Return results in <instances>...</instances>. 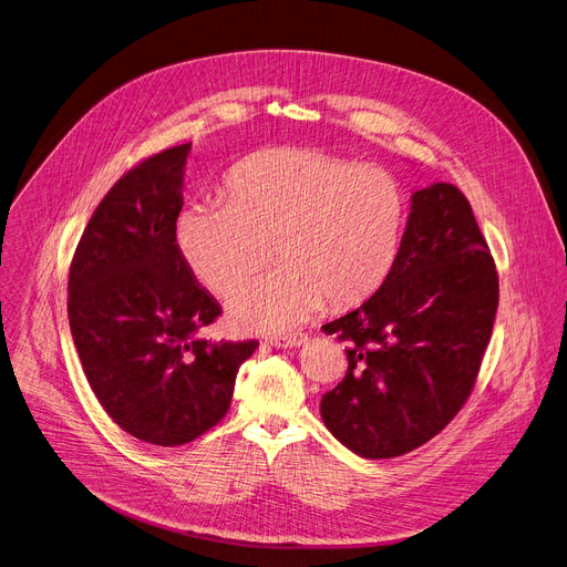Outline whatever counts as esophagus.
I'll list each match as a JSON object with an SVG mask.
<instances>
[{
    "instance_id": "1",
    "label": "esophagus",
    "mask_w": 567,
    "mask_h": 567,
    "mask_svg": "<svg viewBox=\"0 0 567 567\" xmlns=\"http://www.w3.org/2000/svg\"><path fill=\"white\" fill-rule=\"evenodd\" d=\"M307 341L305 334H289V337H271L269 343L274 348H296V346H302Z\"/></svg>"
}]
</instances>
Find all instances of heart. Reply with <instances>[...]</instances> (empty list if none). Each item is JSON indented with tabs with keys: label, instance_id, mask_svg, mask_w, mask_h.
I'll return each instance as SVG.
<instances>
[{
	"label": "heart",
	"instance_id": "1",
	"mask_svg": "<svg viewBox=\"0 0 567 567\" xmlns=\"http://www.w3.org/2000/svg\"><path fill=\"white\" fill-rule=\"evenodd\" d=\"M409 221V198L386 169L317 148H274L237 165L224 198L192 200L174 239L192 276L228 296L260 267L269 246L278 267L241 285L230 321L257 334H285L326 298L348 307L391 276Z\"/></svg>",
	"mask_w": 567,
	"mask_h": 567
}]
</instances>
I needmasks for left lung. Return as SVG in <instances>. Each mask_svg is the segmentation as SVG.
I'll return each mask as SVG.
<instances>
[{
    "label": "left lung",
    "instance_id": "1",
    "mask_svg": "<svg viewBox=\"0 0 567 567\" xmlns=\"http://www.w3.org/2000/svg\"><path fill=\"white\" fill-rule=\"evenodd\" d=\"M497 298L468 198L450 183L416 189L386 282L323 326L348 341L346 378L321 398L332 436L364 458L400 456L436 436L473 391Z\"/></svg>",
    "mask_w": 567,
    "mask_h": 567
}]
</instances>
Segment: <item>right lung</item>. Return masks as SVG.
<instances>
[{"label": "right lung", "mask_w": 567, "mask_h": 567, "mask_svg": "<svg viewBox=\"0 0 567 567\" xmlns=\"http://www.w3.org/2000/svg\"><path fill=\"white\" fill-rule=\"evenodd\" d=\"M192 144L124 174L96 205L70 267L68 317L83 373L106 414L131 436L176 447L215 427L257 341L196 334L219 302L176 248Z\"/></svg>", "instance_id": "1"}]
</instances>
